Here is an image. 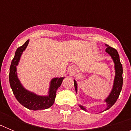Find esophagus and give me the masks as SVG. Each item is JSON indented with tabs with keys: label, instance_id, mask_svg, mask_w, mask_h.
<instances>
[{
	"label": "esophagus",
	"instance_id": "obj_1",
	"mask_svg": "<svg viewBox=\"0 0 131 131\" xmlns=\"http://www.w3.org/2000/svg\"><path fill=\"white\" fill-rule=\"evenodd\" d=\"M75 71L76 69L75 67H71V68H70V69H69V72H70L71 74H73L74 73H75Z\"/></svg>",
	"mask_w": 131,
	"mask_h": 131
}]
</instances>
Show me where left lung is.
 <instances>
[{
    "mask_svg": "<svg viewBox=\"0 0 131 131\" xmlns=\"http://www.w3.org/2000/svg\"><path fill=\"white\" fill-rule=\"evenodd\" d=\"M107 48L106 49V52L110 55L112 58L113 59V61L115 63V76L114 78V81H113V85L112 90L111 91L110 94H109L107 97L105 102L107 103V107L105 110H107L110 108L115 103V102L117 100L118 97L119 96L120 92L121 91L123 86V67L122 64L121 63L119 60V56L118 54L117 51L115 48L110 47L107 45H106ZM74 86L76 92H77V84L75 80H74ZM79 107L84 111H86V109L81 105H79Z\"/></svg>",
    "mask_w": 131,
    "mask_h": 131,
    "instance_id": "obj_1",
    "label": "left lung"
}]
</instances>
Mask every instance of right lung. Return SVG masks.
<instances>
[{"label":"right lung","mask_w":131,"mask_h":131,"mask_svg":"<svg viewBox=\"0 0 131 131\" xmlns=\"http://www.w3.org/2000/svg\"><path fill=\"white\" fill-rule=\"evenodd\" d=\"M27 40L21 47L17 48L15 56L12 61L9 73V81L11 89L15 97L21 104L32 110H45L51 107L55 101L56 91L60 86L64 77L54 78L50 84L48 96H39L27 91L21 84L17 75V66L20 60L21 56L29 44Z\"/></svg>","instance_id":"right-lung-1"}]
</instances>
